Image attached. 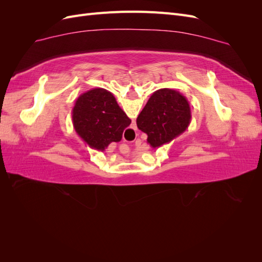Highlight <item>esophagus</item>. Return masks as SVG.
<instances>
[{"label":"esophagus","mask_w":262,"mask_h":262,"mask_svg":"<svg viewBox=\"0 0 262 262\" xmlns=\"http://www.w3.org/2000/svg\"><path fill=\"white\" fill-rule=\"evenodd\" d=\"M132 128H136V126H132ZM131 131H132V130H131ZM125 141H126V140H125Z\"/></svg>","instance_id":"34e87169"}]
</instances>
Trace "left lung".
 <instances>
[{
    "mask_svg": "<svg viewBox=\"0 0 262 262\" xmlns=\"http://www.w3.org/2000/svg\"><path fill=\"white\" fill-rule=\"evenodd\" d=\"M190 121L191 110L187 98L170 89L154 92L137 118L138 128L147 134V143L153 148L184 133Z\"/></svg>",
    "mask_w": 262,
    "mask_h": 262,
    "instance_id": "8db88e82",
    "label": "left lung"
}]
</instances>
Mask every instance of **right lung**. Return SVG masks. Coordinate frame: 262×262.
<instances>
[{"label":"right lung","instance_id":"1","mask_svg":"<svg viewBox=\"0 0 262 262\" xmlns=\"http://www.w3.org/2000/svg\"><path fill=\"white\" fill-rule=\"evenodd\" d=\"M72 121L78 137L99 152H105L114 142H120L124 129L131 123L114 95L104 89L90 90L76 99Z\"/></svg>","mask_w":262,"mask_h":262}]
</instances>
